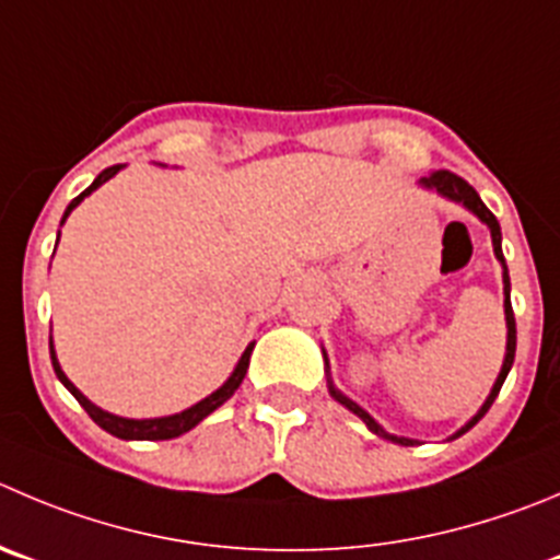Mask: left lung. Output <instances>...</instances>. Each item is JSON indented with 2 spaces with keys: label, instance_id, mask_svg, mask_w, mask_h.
Returning a JSON list of instances; mask_svg holds the SVG:
<instances>
[{
  "label": "left lung",
  "instance_id": "8db88e82",
  "mask_svg": "<svg viewBox=\"0 0 560 560\" xmlns=\"http://www.w3.org/2000/svg\"><path fill=\"white\" fill-rule=\"evenodd\" d=\"M420 186H425V189L436 191V195L448 197V200H454V203H462V206H465L467 211H472V214H476L478 220H481L483 225L489 228V233H492L494 258H498L500 264H503V294H505L503 307H505V327H509V335H505V357H503V369H500L498 380H494V385H492V390H489V396H487V401H483V407L478 409V412L472 415V418L467 420V423L462 425V429L456 431V434H454V440H456V436H462V434H465V431H470L472 425H476L478 420H481L483 415H487V409L492 407V401H494V398H498L500 387H503L505 376H509L511 365H514V351H516V324H514V311H511V280H509V269H505L503 247H500V238H503V236H500V222L494 220L492 211H489L487 206H483V200H481V197H478V191L472 189V186L467 184L465 178H459V175H456V173H448V170H436V173L425 175V178H420ZM324 363H327V354H324ZM327 369H329V363H327ZM327 385H329V396H332L335 401H338V404H343V407L349 409V412H354L357 418L363 420V423L369 425V429L374 431L376 436H382V440H390V443H398V445H415V440H407V436L387 434V431L382 429V425L376 423V420L371 418V415L365 412V409L360 407V404L351 401L349 396H343V393H340L338 387L332 385V380H329V371H327Z\"/></svg>",
  "mask_w": 560,
  "mask_h": 560
}]
</instances>
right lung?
Listing matches in <instances>:
<instances>
[{
	"instance_id": "right-lung-1",
	"label": "right lung",
	"mask_w": 560,
	"mask_h": 560,
	"mask_svg": "<svg viewBox=\"0 0 560 560\" xmlns=\"http://www.w3.org/2000/svg\"><path fill=\"white\" fill-rule=\"evenodd\" d=\"M120 167H124V164H115V167H106L104 173H98V178H95L93 184H90L88 189L82 191V195H79V197H73L71 203H68L66 214H62V222L68 220V214H71V211L77 209L79 203H82V200H84V197L90 195V191H95V189H98L101 184H106V180H109L112 175H115V173H120ZM62 222H60V225H62ZM57 242H60V236H57ZM253 346H255V343H249L247 349H244V354L238 357L236 369H233V374L228 376V382H225V385H222L220 390H214V393H211V396H206L203 401L191 404V407H189V409H184V412L167 415V418H142V420H135V418H120V415L104 412V409H101V407H95V404L90 401L88 396H82V393H79V387L73 385L71 380H68V376H66V371H62V369H60V363H57L55 343H51V338H49L51 365H55V374H57V380H60L62 385H66L68 390H71V396L77 398L79 404H82V407H84V412H88L90 418H93L95 423L101 425V429H104V431H109L112 436H120V440H173V436H180V434H186V431H189V429H195V425L200 423V420H203V418H209V415L214 412L217 407H222V404H225L228 398H231L233 393L238 390V385H242L244 374H247V369H249V354H253Z\"/></svg>"
}]
</instances>
